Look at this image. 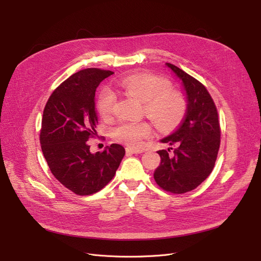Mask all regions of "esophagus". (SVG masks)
<instances>
[{
	"label": "esophagus",
	"instance_id": "esophagus-1",
	"mask_svg": "<svg viewBox=\"0 0 261 261\" xmlns=\"http://www.w3.org/2000/svg\"><path fill=\"white\" fill-rule=\"evenodd\" d=\"M127 154H134V153H143L144 149L142 148H126Z\"/></svg>",
	"mask_w": 261,
	"mask_h": 261
}]
</instances>
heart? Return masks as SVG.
<instances>
[{
    "label": "heart",
    "instance_id": "1",
    "mask_svg": "<svg viewBox=\"0 0 261 261\" xmlns=\"http://www.w3.org/2000/svg\"><path fill=\"white\" fill-rule=\"evenodd\" d=\"M118 87L126 94L144 102L145 112L160 127H170L179 121L185 111L182 96L170 91L166 80L147 74L130 75L118 81ZM115 96L106 89L99 96L97 109L99 114L107 118L112 114ZM151 126L146 121H122L114 129L116 141L128 146H139L144 139L151 134Z\"/></svg>",
    "mask_w": 261,
    "mask_h": 261
}]
</instances>
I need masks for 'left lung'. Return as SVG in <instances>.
<instances>
[{
  "mask_svg": "<svg viewBox=\"0 0 261 261\" xmlns=\"http://www.w3.org/2000/svg\"><path fill=\"white\" fill-rule=\"evenodd\" d=\"M179 79L186 98V114L175 131L161 140L173 146L160 150L154 180L172 194H184L197 188L214 169L220 147V125L213 98L205 87L181 68L166 63Z\"/></svg>",
  "mask_w": 261,
  "mask_h": 261,
  "instance_id": "1",
  "label": "left lung"
}]
</instances>
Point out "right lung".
Segmentation results:
<instances>
[{
  "instance_id": "add662e5",
  "label": "right lung",
  "mask_w": 261,
  "mask_h": 261,
  "mask_svg": "<svg viewBox=\"0 0 261 261\" xmlns=\"http://www.w3.org/2000/svg\"><path fill=\"white\" fill-rule=\"evenodd\" d=\"M113 72L86 68L53 92L43 111L40 143L54 176L79 196L97 193L113 179L125 155L118 144L91 153L88 141L98 123L95 93Z\"/></svg>"
}]
</instances>
